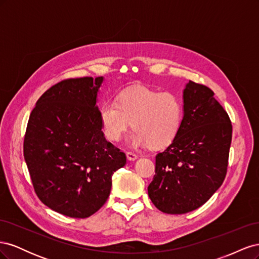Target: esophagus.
<instances>
[{"instance_id":"34e87169","label":"esophagus","mask_w":259,"mask_h":259,"mask_svg":"<svg viewBox=\"0 0 259 259\" xmlns=\"http://www.w3.org/2000/svg\"><path fill=\"white\" fill-rule=\"evenodd\" d=\"M126 156H127V159H128L130 161H135V160L138 158V155H137L136 153L131 152V151L126 152Z\"/></svg>"}]
</instances>
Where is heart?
<instances>
[{"label":"heart","instance_id":"heart-1","mask_svg":"<svg viewBox=\"0 0 259 259\" xmlns=\"http://www.w3.org/2000/svg\"><path fill=\"white\" fill-rule=\"evenodd\" d=\"M184 117L183 101L171 92L134 88L122 92L114 101H107L99 110L105 136L120 142L131 127L130 142L134 147L162 148L178 135Z\"/></svg>","mask_w":259,"mask_h":259}]
</instances>
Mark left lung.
I'll return each instance as SVG.
<instances>
[{"mask_svg":"<svg viewBox=\"0 0 259 259\" xmlns=\"http://www.w3.org/2000/svg\"><path fill=\"white\" fill-rule=\"evenodd\" d=\"M182 127L155 156L149 198L166 214L202 206L224 183L232 138L229 115L207 86L189 81L184 90Z\"/></svg>","mask_w":259,"mask_h":259,"instance_id":"8db88e82","label":"left lung"}]
</instances>
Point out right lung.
<instances>
[{
	"mask_svg": "<svg viewBox=\"0 0 259 259\" xmlns=\"http://www.w3.org/2000/svg\"><path fill=\"white\" fill-rule=\"evenodd\" d=\"M103 76L68 79L36 101L23 140L34 191L46 206L86 218L103 206L126 155L106 140L96 105Z\"/></svg>",
	"mask_w": 259,
	"mask_h": 259,
	"instance_id": "1",
	"label": "right lung"
}]
</instances>
